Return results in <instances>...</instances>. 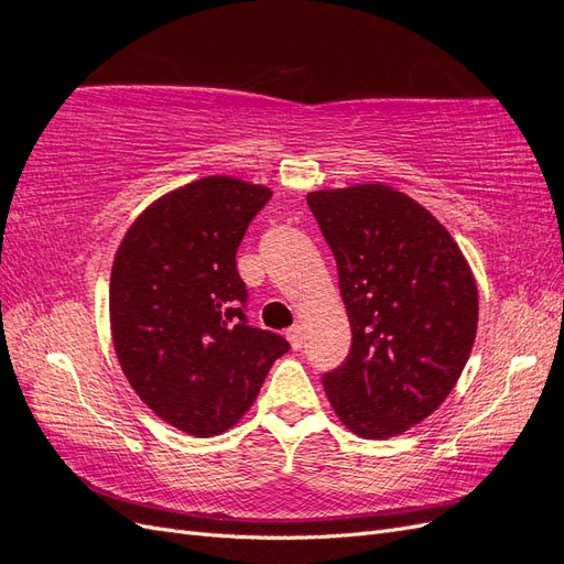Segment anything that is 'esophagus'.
Wrapping results in <instances>:
<instances>
[{
	"mask_svg": "<svg viewBox=\"0 0 564 564\" xmlns=\"http://www.w3.org/2000/svg\"><path fill=\"white\" fill-rule=\"evenodd\" d=\"M286 338H289V344H292V348H294V350H301V348H303V344H305V334H303V329H301V327L286 329Z\"/></svg>",
	"mask_w": 564,
	"mask_h": 564,
	"instance_id": "esophagus-1",
	"label": "esophagus"
}]
</instances>
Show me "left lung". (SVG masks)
<instances>
[{"label":"left lung","mask_w":564,"mask_h":564,"mask_svg":"<svg viewBox=\"0 0 564 564\" xmlns=\"http://www.w3.org/2000/svg\"><path fill=\"white\" fill-rule=\"evenodd\" d=\"M352 346L322 373L338 419L367 440L404 433L445 402L477 332V286L452 235L386 185L317 191Z\"/></svg>","instance_id":"left-lung-1"}]
</instances>
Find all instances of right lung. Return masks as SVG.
Returning a JSON list of instances; mask_svg holds the SVG:
<instances>
[{"mask_svg":"<svg viewBox=\"0 0 564 564\" xmlns=\"http://www.w3.org/2000/svg\"><path fill=\"white\" fill-rule=\"evenodd\" d=\"M272 193L228 176L195 181L148 207L110 278L117 360L139 398L197 437L228 431L289 340L247 319L237 249Z\"/></svg>","mask_w":564,"mask_h":564,"instance_id":"add662e5","label":"right lung"}]
</instances>
